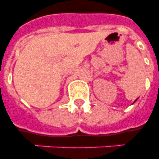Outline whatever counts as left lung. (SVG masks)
<instances>
[{"instance_id":"8db88e82","label":"left lung","mask_w":159,"mask_h":159,"mask_svg":"<svg viewBox=\"0 0 159 159\" xmlns=\"http://www.w3.org/2000/svg\"><path fill=\"white\" fill-rule=\"evenodd\" d=\"M136 101H137V99H136V100H135V101H134V102H136Z\"/></svg>"}]
</instances>
